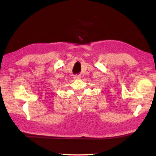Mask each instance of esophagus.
Here are the masks:
<instances>
[{
    "label": "esophagus",
    "mask_w": 156,
    "mask_h": 156,
    "mask_svg": "<svg viewBox=\"0 0 156 156\" xmlns=\"http://www.w3.org/2000/svg\"><path fill=\"white\" fill-rule=\"evenodd\" d=\"M74 79H80V76H79V75H75L74 76Z\"/></svg>",
    "instance_id": "34e87169"
}]
</instances>
